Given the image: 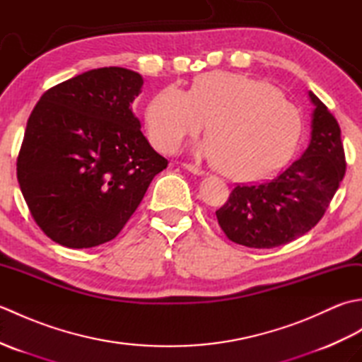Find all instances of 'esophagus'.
Masks as SVG:
<instances>
[{
  "instance_id": "esophagus-1",
  "label": "esophagus",
  "mask_w": 362,
  "mask_h": 362,
  "mask_svg": "<svg viewBox=\"0 0 362 362\" xmlns=\"http://www.w3.org/2000/svg\"><path fill=\"white\" fill-rule=\"evenodd\" d=\"M183 166H185L189 173H193V174H196V175H205V174H206V171H204L202 168H199V166H196V165L187 163V165H183Z\"/></svg>"
}]
</instances>
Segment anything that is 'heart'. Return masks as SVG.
I'll list each match as a JSON object with an SVG mask.
<instances>
[{
    "instance_id": "obj_1",
    "label": "heart",
    "mask_w": 362,
    "mask_h": 362,
    "mask_svg": "<svg viewBox=\"0 0 362 362\" xmlns=\"http://www.w3.org/2000/svg\"><path fill=\"white\" fill-rule=\"evenodd\" d=\"M209 122L211 138L197 152L243 180L263 179L280 169L300 134L298 110L279 88L228 71L201 74L189 93L166 87L146 110L151 140L163 152L179 151Z\"/></svg>"
}]
</instances>
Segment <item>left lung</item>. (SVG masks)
<instances>
[{"mask_svg": "<svg viewBox=\"0 0 362 362\" xmlns=\"http://www.w3.org/2000/svg\"><path fill=\"white\" fill-rule=\"evenodd\" d=\"M310 98L316 109L305 152L272 180L236 185L216 210L218 224L230 241L252 249L279 247L324 218L347 163L336 118L313 91Z\"/></svg>", "mask_w": 362, "mask_h": 362, "instance_id": "8db88e82", "label": "left lung"}]
</instances>
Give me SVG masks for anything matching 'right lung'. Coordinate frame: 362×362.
Wrapping results in <instances>:
<instances>
[{
    "label": "right lung",
    "mask_w": 362,
    "mask_h": 362,
    "mask_svg": "<svg viewBox=\"0 0 362 362\" xmlns=\"http://www.w3.org/2000/svg\"><path fill=\"white\" fill-rule=\"evenodd\" d=\"M143 78L98 68L46 90L28 119L17 179L42 232L70 249L112 241L168 160L130 109Z\"/></svg>",
    "instance_id": "right-lung-1"
}]
</instances>
